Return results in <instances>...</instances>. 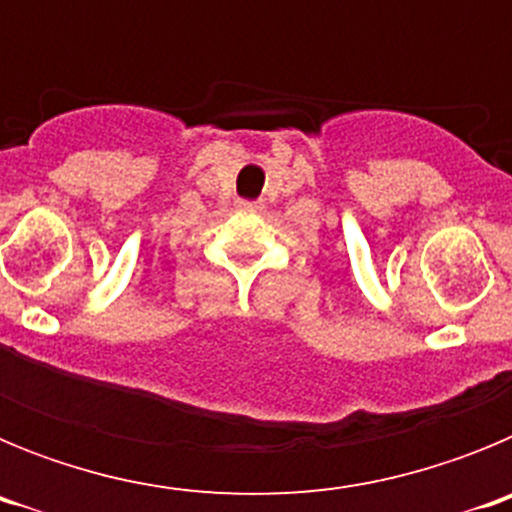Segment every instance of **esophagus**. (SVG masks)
I'll return each instance as SVG.
<instances>
[{
    "label": "esophagus",
    "mask_w": 512,
    "mask_h": 512,
    "mask_svg": "<svg viewBox=\"0 0 512 512\" xmlns=\"http://www.w3.org/2000/svg\"><path fill=\"white\" fill-rule=\"evenodd\" d=\"M241 207H246V210H256V202H241Z\"/></svg>",
    "instance_id": "34e87169"
}]
</instances>
